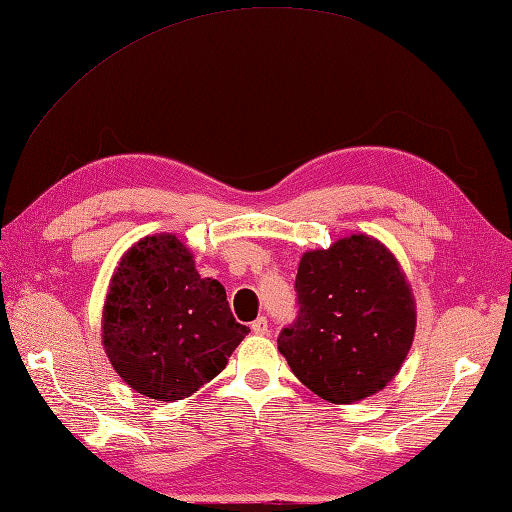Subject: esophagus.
<instances>
[{"label":"esophagus","mask_w":512,"mask_h":512,"mask_svg":"<svg viewBox=\"0 0 512 512\" xmlns=\"http://www.w3.org/2000/svg\"><path fill=\"white\" fill-rule=\"evenodd\" d=\"M252 331H254L256 335H267V331H269V324H267L265 317H258V320H254V322H252Z\"/></svg>","instance_id":"obj_1"}]
</instances>
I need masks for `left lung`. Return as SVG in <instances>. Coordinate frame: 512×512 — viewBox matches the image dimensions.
I'll list each match as a JSON object with an SVG mask.
<instances>
[{
    "instance_id": "left-lung-1",
    "label": "left lung",
    "mask_w": 512,
    "mask_h": 512,
    "mask_svg": "<svg viewBox=\"0 0 512 512\" xmlns=\"http://www.w3.org/2000/svg\"><path fill=\"white\" fill-rule=\"evenodd\" d=\"M295 291L298 317L278 335L295 377L335 405L381 392L401 370L416 331L410 282L390 249L350 234L306 252Z\"/></svg>"
}]
</instances>
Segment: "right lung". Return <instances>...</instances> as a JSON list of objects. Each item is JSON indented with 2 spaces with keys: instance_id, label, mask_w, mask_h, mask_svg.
Segmentation results:
<instances>
[{
  "instance_id": "1",
  "label": "right lung",
  "mask_w": 512,
  "mask_h": 512,
  "mask_svg": "<svg viewBox=\"0 0 512 512\" xmlns=\"http://www.w3.org/2000/svg\"><path fill=\"white\" fill-rule=\"evenodd\" d=\"M249 328L221 282L201 278L175 234L144 236L113 271L102 346L118 377L149 399L179 401L225 368Z\"/></svg>"
}]
</instances>
